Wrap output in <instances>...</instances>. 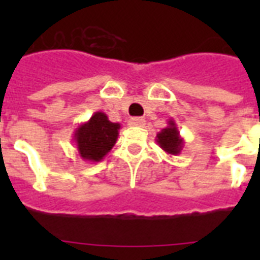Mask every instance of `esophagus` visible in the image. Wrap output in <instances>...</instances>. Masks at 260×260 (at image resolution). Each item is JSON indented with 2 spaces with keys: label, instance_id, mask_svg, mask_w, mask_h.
I'll return each instance as SVG.
<instances>
[{
  "label": "esophagus",
  "instance_id": "obj_1",
  "mask_svg": "<svg viewBox=\"0 0 260 260\" xmlns=\"http://www.w3.org/2000/svg\"><path fill=\"white\" fill-rule=\"evenodd\" d=\"M129 125L131 126H143L144 125V122H146V120L143 117H132L129 118Z\"/></svg>",
  "mask_w": 260,
  "mask_h": 260
}]
</instances>
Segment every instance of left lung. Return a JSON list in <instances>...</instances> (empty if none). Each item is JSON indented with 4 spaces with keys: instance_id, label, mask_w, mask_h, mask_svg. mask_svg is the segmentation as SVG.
Wrapping results in <instances>:
<instances>
[{
    "instance_id": "left-lung-1",
    "label": "left lung",
    "mask_w": 260,
    "mask_h": 260,
    "mask_svg": "<svg viewBox=\"0 0 260 260\" xmlns=\"http://www.w3.org/2000/svg\"><path fill=\"white\" fill-rule=\"evenodd\" d=\"M156 143L163 151H166L167 154L170 155H178L181 154L185 140L179 135V131L177 128V124L174 120H169L166 128H163L160 132L156 135Z\"/></svg>"
}]
</instances>
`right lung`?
<instances>
[{
	"label": "right lung",
	"instance_id": "right-lung-1",
	"mask_svg": "<svg viewBox=\"0 0 260 260\" xmlns=\"http://www.w3.org/2000/svg\"><path fill=\"white\" fill-rule=\"evenodd\" d=\"M120 128L121 125L109 121L104 112H95L73 134L79 156L87 162H101L117 142Z\"/></svg>",
	"mask_w": 260,
	"mask_h": 260
}]
</instances>
